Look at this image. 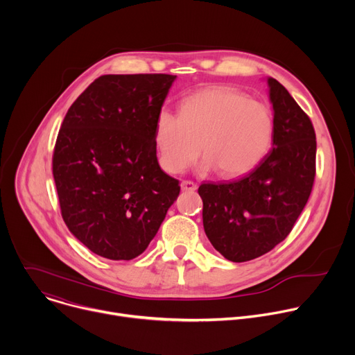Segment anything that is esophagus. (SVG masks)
Segmentation results:
<instances>
[{
    "instance_id": "esophagus-1",
    "label": "esophagus",
    "mask_w": 355,
    "mask_h": 355,
    "mask_svg": "<svg viewBox=\"0 0 355 355\" xmlns=\"http://www.w3.org/2000/svg\"><path fill=\"white\" fill-rule=\"evenodd\" d=\"M196 188H198V185L193 181H189V180L181 181V189L182 191H195Z\"/></svg>"
}]
</instances>
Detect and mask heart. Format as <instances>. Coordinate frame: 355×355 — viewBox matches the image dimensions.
Here are the masks:
<instances>
[{"label": "heart", "mask_w": 355, "mask_h": 355, "mask_svg": "<svg viewBox=\"0 0 355 355\" xmlns=\"http://www.w3.org/2000/svg\"><path fill=\"white\" fill-rule=\"evenodd\" d=\"M274 118L267 105L244 92L214 85L187 96L178 116L162 111L156 118L155 143L160 167L178 174L199 155L205 168L220 177H239L268 153Z\"/></svg>", "instance_id": "obj_1"}]
</instances>
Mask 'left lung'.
Listing matches in <instances>:
<instances>
[{
	"mask_svg": "<svg viewBox=\"0 0 355 355\" xmlns=\"http://www.w3.org/2000/svg\"><path fill=\"white\" fill-rule=\"evenodd\" d=\"M274 110L272 148L248 174L200 184L205 233L233 263L271 251L293 229L316 175V133L311 118L275 78H268Z\"/></svg>",
	"mask_w": 355,
	"mask_h": 355,
	"instance_id": "left-lung-1",
	"label": "left lung"
}]
</instances>
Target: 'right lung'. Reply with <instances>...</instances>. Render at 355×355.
<instances>
[{
  "mask_svg": "<svg viewBox=\"0 0 355 355\" xmlns=\"http://www.w3.org/2000/svg\"><path fill=\"white\" fill-rule=\"evenodd\" d=\"M177 76L107 74L69 108L53 177L69 230L95 254L132 260L147 248L180 193L159 166L156 118Z\"/></svg>",
  "mask_w": 355,
  "mask_h": 355,
  "instance_id": "obj_1",
  "label": "right lung"
}]
</instances>
